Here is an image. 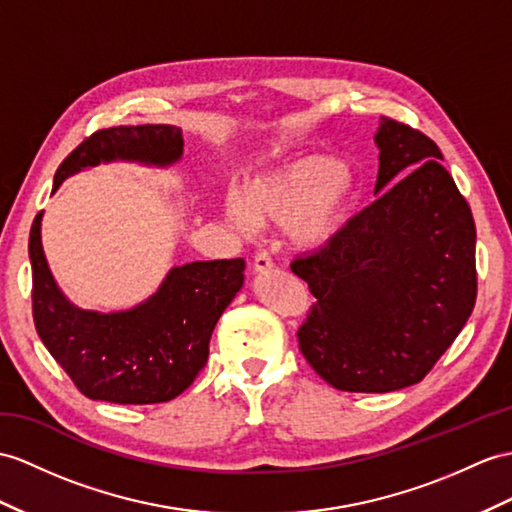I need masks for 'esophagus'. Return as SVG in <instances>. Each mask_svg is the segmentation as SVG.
<instances>
[{"label": "esophagus", "mask_w": 512, "mask_h": 512, "mask_svg": "<svg viewBox=\"0 0 512 512\" xmlns=\"http://www.w3.org/2000/svg\"><path fill=\"white\" fill-rule=\"evenodd\" d=\"M271 267H273V260H271L269 252H265V249H258L254 256V271L263 273V271H269Z\"/></svg>", "instance_id": "obj_1"}]
</instances>
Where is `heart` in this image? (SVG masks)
Listing matches in <instances>:
<instances>
[{"label": "heart", "mask_w": 512, "mask_h": 512, "mask_svg": "<svg viewBox=\"0 0 512 512\" xmlns=\"http://www.w3.org/2000/svg\"><path fill=\"white\" fill-rule=\"evenodd\" d=\"M354 193L350 169L330 158L310 156L252 182L247 202L230 195L228 217L241 232L254 230L256 219L291 223L297 243L319 245L339 230Z\"/></svg>", "instance_id": "heart-1"}]
</instances>
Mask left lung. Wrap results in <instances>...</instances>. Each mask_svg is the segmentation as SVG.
I'll return each mask as SVG.
<instances>
[{"instance_id": "left-lung-1", "label": "left lung", "mask_w": 512, "mask_h": 512, "mask_svg": "<svg viewBox=\"0 0 512 512\" xmlns=\"http://www.w3.org/2000/svg\"><path fill=\"white\" fill-rule=\"evenodd\" d=\"M376 143L380 195L291 260L317 299L297 330L299 350L323 380L350 393L421 382L478 295L476 223L441 149L391 117H382Z\"/></svg>"}]
</instances>
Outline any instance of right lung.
Segmentation results:
<instances>
[{
    "mask_svg": "<svg viewBox=\"0 0 512 512\" xmlns=\"http://www.w3.org/2000/svg\"><path fill=\"white\" fill-rule=\"evenodd\" d=\"M173 126L104 128L60 162L54 191L71 173L102 160L169 165L182 156ZM41 217L30 230L32 317L47 352L78 391L112 404H162L189 389L208 360V343L223 310L243 286V258L199 260L169 271L160 289L126 313L99 315L71 306L47 269Z\"/></svg>",
    "mask_w": 512,
    "mask_h": 512,
    "instance_id": "right-lung-1",
    "label": "right lung"
}]
</instances>
